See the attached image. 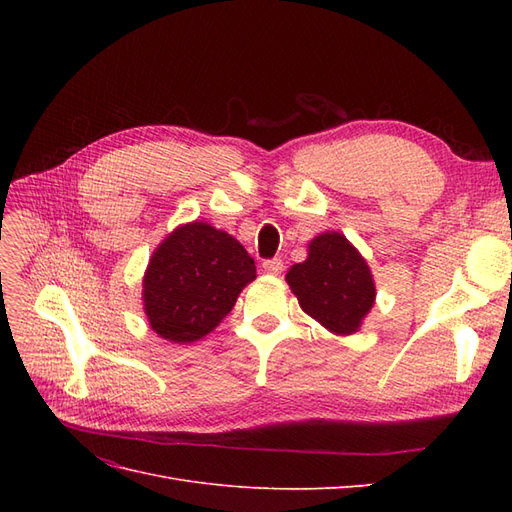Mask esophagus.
Returning a JSON list of instances; mask_svg holds the SVG:
<instances>
[{
  "mask_svg": "<svg viewBox=\"0 0 512 512\" xmlns=\"http://www.w3.org/2000/svg\"><path fill=\"white\" fill-rule=\"evenodd\" d=\"M262 269H265V273L277 275L284 271V262H282V258H267V260H262Z\"/></svg>",
  "mask_w": 512,
  "mask_h": 512,
  "instance_id": "obj_1",
  "label": "esophagus"
}]
</instances>
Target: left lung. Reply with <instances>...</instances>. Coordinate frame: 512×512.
<instances>
[{
  "mask_svg": "<svg viewBox=\"0 0 512 512\" xmlns=\"http://www.w3.org/2000/svg\"><path fill=\"white\" fill-rule=\"evenodd\" d=\"M286 280L303 312L339 335L359 329L376 299L367 262L339 232L309 243L307 260L290 267Z\"/></svg>",
  "mask_w": 512,
  "mask_h": 512,
  "instance_id": "1",
  "label": "left lung"
}]
</instances>
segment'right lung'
Instances as JSON below:
<instances>
[{
  "mask_svg": "<svg viewBox=\"0 0 512 512\" xmlns=\"http://www.w3.org/2000/svg\"><path fill=\"white\" fill-rule=\"evenodd\" d=\"M256 267L228 232L205 222L177 228L149 260L143 282L151 329L175 344H192L226 318Z\"/></svg>",
  "mask_w": 512,
  "mask_h": 512,
  "instance_id": "add662e5",
  "label": "right lung"
}]
</instances>
